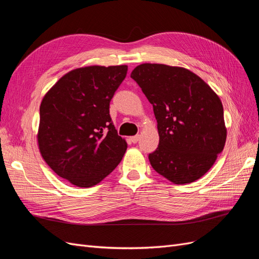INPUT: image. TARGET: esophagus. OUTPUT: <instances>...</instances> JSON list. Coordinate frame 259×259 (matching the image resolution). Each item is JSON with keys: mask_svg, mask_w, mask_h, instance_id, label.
<instances>
[{"mask_svg": "<svg viewBox=\"0 0 259 259\" xmlns=\"http://www.w3.org/2000/svg\"><path fill=\"white\" fill-rule=\"evenodd\" d=\"M139 138H140V135H135V136H133V137H131V142L133 143V144H136L138 140H139Z\"/></svg>", "mask_w": 259, "mask_h": 259, "instance_id": "obj_1", "label": "esophagus"}]
</instances>
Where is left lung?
<instances>
[{
  "label": "left lung",
  "instance_id": "8db88e82",
  "mask_svg": "<svg viewBox=\"0 0 259 259\" xmlns=\"http://www.w3.org/2000/svg\"><path fill=\"white\" fill-rule=\"evenodd\" d=\"M131 77L153 107L160 142L149 154L153 169L176 185L193 183L224 150L227 130L219 97L182 67L137 66Z\"/></svg>",
  "mask_w": 259,
  "mask_h": 259
}]
</instances>
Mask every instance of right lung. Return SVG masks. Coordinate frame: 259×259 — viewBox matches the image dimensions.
<instances>
[{"instance_id": "add662e5", "label": "right lung", "mask_w": 259, "mask_h": 259, "mask_svg": "<svg viewBox=\"0 0 259 259\" xmlns=\"http://www.w3.org/2000/svg\"><path fill=\"white\" fill-rule=\"evenodd\" d=\"M126 73L125 65L77 68L60 77L42 100L38 149L55 173L74 186L97 185L126 151L109 113Z\"/></svg>"}]
</instances>
